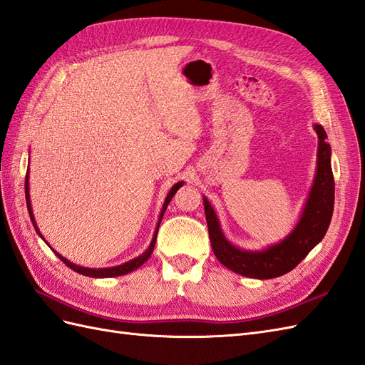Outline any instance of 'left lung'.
Here are the masks:
<instances>
[{
	"label": "left lung",
	"instance_id": "obj_1",
	"mask_svg": "<svg viewBox=\"0 0 365 365\" xmlns=\"http://www.w3.org/2000/svg\"><path fill=\"white\" fill-rule=\"evenodd\" d=\"M319 146H317V170L308 194L302 216L296 228L287 239L262 251H245L235 247L225 239L219 225V219L203 197L210 240L219 262L232 272L255 279H273L292 272L299 262L324 239L329 230L334 207V179L331 171V149L327 143V134L321 125L313 126Z\"/></svg>",
	"mask_w": 365,
	"mask_h": 365
}]
</instances>
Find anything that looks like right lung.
<instances>
[{"label": "right lung", "instance_id": "1", "mask_svg": "<svg viewBox=\"0 0 365 365\" xmlns=\"http://www.w3.org/2000/svg\"><path fill=\"white\" fill-rule=\"evenodd\" d=\"M183 185V182H179V183H175L173 188H171V191L168 192V195H166V199H165V203H163V207H162V211H160V217H158V222H157V228H155V232H154V237H153V240H151V245H149V248L145 251V253L142 255V256H138V257H135V259H133V260H129V262H126V264H121V265H118V267H110V268H85V267H78V265H76V264H72V262H69L68 259H64L61 255H58L57 251H55V255H57V257H60L64 264H66L69 268H72L73 272H77V273H80V274H83V276H89V277H115V276H123V274H128V273H130V272H134V269H137L138 267H142L146 260L151 257V255H153V250H154V247H155V240H157V231H158V227H160V222H162V217H163V214H165V211H166V208H168V203L171 202V199L174 197V194L179 191V188L180 186ZM24 190H26V203H27V211H29V216H31V220H32V223H34V228H35V231L38 232L40 235V231H38V227H36V223H35V219H34V212H32V207H31V199H29V171H27V174H26V182H24ZM41 236V235H40ZM43 237V236H41ZM44 239V237H43ZM46 242V240H44ZM46 244H48V242H46Z\"/></svg>", "mask_w": 365, "mask_h": 365}]
</instances>
